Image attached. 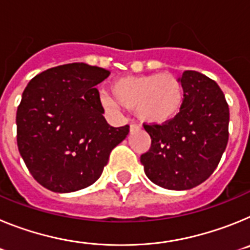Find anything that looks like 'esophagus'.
Masks as SVG:
<instances>
[{"label": "esophagus", "instance_id": "obj_1", "mask_svg": "<svg viewBox=\"0 0 250 250\" xmlns=\"http://www.w3.org/2000/svg\"><path fill=\"white\" fill-rule=\"evenodd\" d=\"M140 129V125H138V124H131L130 125V131H136V130Z\"/></svg>", "mask_w": 250, "mask_h": 250}]
</instances>
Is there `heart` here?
<instances>
[{"label":"heart","mask_w":250,"mask_h":250,"mask_svg":"<svg viewBox=\"0 0 250 250\" xmlns=\"http://www.w3.org/2000/svg\"><path fill=\"white\" fill-rule=\"evenodd\" d=\"M112 100L104 96L106 109H115L118 104L129 110L136 109L143 121L164 124L173 120L184 103V87L178 77L170 74H150L121 77L111 85Z\"/></svg>","instance_id":"b5f03b06"}]
</instances>
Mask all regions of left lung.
<instances>
[{
  "label": "left lung",
  "mask_w": 250,
  "mask_h": 250,
  "mask_svg": "<svg viewBox=\"0 0 250 250\" xmlns=\"http://www.w3.org/2000/svg\"><path fill=\"white\" fill-rule=\"evenodd\" d=\"M179 80L184 87L182 110L167 123L144 124L151 146L140 156L147 178L170 190L205 182L229 139V106L218 83L190 70Z\"/></svg>",
  "instance_id": "1"
}]
</instances>
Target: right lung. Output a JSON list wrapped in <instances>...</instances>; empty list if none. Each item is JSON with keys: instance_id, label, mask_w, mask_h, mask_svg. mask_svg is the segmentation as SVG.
<instances>
[{"instance_id": "1", "label": "right lung", "mask_w": 250, "mask_h": 250, "mask_svg": "<svg viewBox=\"0 0 250 250\" xmlns=\"http://www.w3.org/2000/svg\"><path fill=\"white\" fill-rule=\"evenodd\" d=\"M110 71L83 62L48 68L26 86L17 107V146L31 175L55 193L94 184L129 134L112 127L95 86Z\"/></svg>"}]
</instances>
